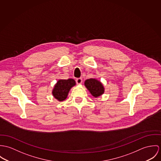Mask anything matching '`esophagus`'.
I'll return each mask as SVG.
<instances>
[{
  "instance_id": "esophagus-1",
  "label": "esophagus",
  "mask_w": 161,
  "mask_h": 161,
  "mask_svg": "<svg viewBox=\"0 0 161 161\" xmlns=\"http://www.w3.org/2000/svg\"><path fill=\"white\" fill-rule=\"evenodd\" d=\"M76 83H77L78 85H80V84H81V83H82V82H83V80H82V78H77V79L76 80Z\"/></svg>"
}]
</instances>
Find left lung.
Instances as JSON below:
<instances>
[{"label": "left lung", "mask_w": 161, "mask_h": 161, "mask_svg": "<svg viewBox=\"0 0 161 161\" xmlns=\"http://www.w3.org/2000/svg\"><path fill=\"white\" fill-rule=\"evenodd\" d=\"M85 86L94 97H97L104 93V87L102 83L95 78H89L85 81Z\"/></svg>", "instance_id": "obj_1"}]
</instances>
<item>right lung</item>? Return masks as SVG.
<instances>
[{
    "label": "right lung",
    "mask_w": 161,
    "mask_h": 161,
    "mask_svg": "<svg viewBox=\"0 0 161 161\" xmlns=\"http://www.w3.org/2000/svg\"><path fill=\"white\" fill-rule=\"evenodd\" d=\"M75 85L76 82L72 78L68 80H58L54 85L52 91L53 95L58 101H63L67 99L70 90Z\"/></svg>",
    "instance_id": "1"
}]
</instances>
